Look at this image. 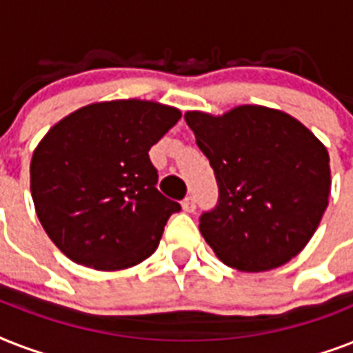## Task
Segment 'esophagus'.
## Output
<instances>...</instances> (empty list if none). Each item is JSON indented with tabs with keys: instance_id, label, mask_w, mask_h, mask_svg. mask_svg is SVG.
<instances>
[{
	"instance_id": "esophagus-1",
	"label": "esophagus",
	"mask_w": 353,
	"mask_h": 353,
	"mask_svg": "<svg viewBox=\"0 0 353 353\" xmlns=\"http://www.w3.org/2000/svg\"><path fill=\"white\" fill-rule=\"evenodd\" d=\"M181 205L185 212H194V210H196V199H194L192 196H188V198L183 199Z\"/></svg>"
}]
</instances>
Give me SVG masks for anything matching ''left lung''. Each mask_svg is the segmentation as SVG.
I'll return each mask as SVG.
<instances>
[{
  "instance_id": "8db88e82",
  "label": "left lung",
  "mask_w": 353,
  "mask_h": 353,
  "mask_svg": "<svg viewBox=\"0 0 353 353\" xmlns=\"http://www.w3.org/2000/svg\"><path fill=\"white\" fill-rule=\"evenodd\" d=\"M220 188L199 231L221 262L238 271L280 268L306 247L328 207L330 155L302 122L265 106L220 117L187 112Z\"/></svg>"
}]
</instances>
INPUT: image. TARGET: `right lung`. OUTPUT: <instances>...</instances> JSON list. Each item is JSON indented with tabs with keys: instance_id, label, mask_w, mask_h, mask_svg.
Segmentation results:
<instances>
[{
	"instance_id": "obj_1",
	"label": "right lung",
	"mask_w": 353,
	"mask_h": 353,
	"mask_svg": "<svg viewBox=\"0 0 353 353\" xmlns=\"http://www.w3.org/2000/svg\"><path fill=\"white\" fill-rule=\"evenodd\" d=\"M181 119L159 102H97L46 133L30 161L41 227L73 262L99 271L137 265L181 210L155 188L150 148Z\"/></svg>"
}]
</instances>
